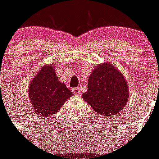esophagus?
<instances>
[{"mask_svg": "<svg viewBox=\"0 0 159 159\" xmlns=\"http://www.w3.org/2000/svg\"><path fill=\"white\" fill-rule=\"evenodd\" d=\"M73 92H74V94H75V95H80V92H81L80 88H74V89H73Z\"/></svg>", "mask_w": 159, "mask_h": 159, "instance_id": "esophagus-1", "label": "esophagus"}]
</instances>
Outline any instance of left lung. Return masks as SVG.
Returning a JSON list of instances; mask_svg holds the SVG:
<instances>
[{"instance_id":"left-lung-1","label":"left lung","mask_w":159,"mask_h":159,"mask_svg":"<svg viewBox=\"0 0 159 159\" xmlns=\"http://www.w3.org/2000/svg\"><path fill=\"white\" fill-rule=\"evenodd\" d=\"M95 112L103 116L117 114L129 98V88L121 72L109 63L99 64L88 79V91L82 95Z\"/></svg>"}]
</instances>
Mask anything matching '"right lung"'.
<instances>
[{
    "label": "right lung",
    "instance_id": "add662e5",
    "mask_svg": "<svg viewBox=\"0 0 159 159\" xmlns=\"http://www.w3.org/2000/svg\"><path fill=\"white\" fill-rule=\"evenodd\" d=\"M55 67L54 64L43 66L29 84V95L33 108L43 117L57 113L73 95L71 90L58 80Z\"/></svg>",
    "mask_w": 159,
    "mask_h": 159
}]
</instances>
